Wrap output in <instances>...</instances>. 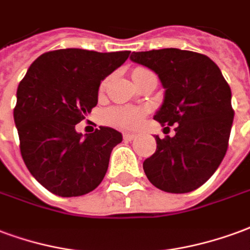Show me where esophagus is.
<instances>
[{"instance_id":"1","label":"esophagus","mask_w":250,"mask_h":250,"mask_svg":"<svg viewBox=\"0 0 250 250\" xmlns=\"http://www.w3.org/2000/svg\"><path fill=\"white\" fill-rule=\"evenodd\" d=\"M123 137L125 141H133L136 138V134H133V133H125Z\"/></svg>"}]
</instances>
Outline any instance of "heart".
I'll return each instance as SVG.
<instances>
[{"instance_id":"heart-1","label":"heart","mask_w":250,"mask_h":250,"mask_svg":"<svg viewBox=\"0 0 250 250\" xmlns=\"http://www.w3.org/2000/svg\"><path fill=\"white\" fill-rule=\"evenodd\" d=\"M149 70L144 69V67H136L132 73L133 80L134 78L143 76L145 73H147ZM107 80H105L103 83H101V87L100 90L103 92L105 86H106ZM146 114V109L144 107H125V106H118V107H112L109 109L106 113H105V121L107 124H110L113 126L117 127H125V129H133V127L138 126L143 118L145 117Z\"/></svg>"}]
</instances>
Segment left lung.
Masks as SVG:
<instances>
[{
    "mask_svg": "<svg viewBox=\"0 0 250 250\" xmlns=\"http://www.w3.org/2000/svg\"><path fill=\"white\" fill-rule=\"evenodd\" d=\"M130 60L158 74L165 96L154 120L176 132L163 140L156 136L157 149L143 164L147 180L167 193L196 190L228 150L234 117L230 87L201 53L167 48L133 52Z\"/></svg>",
    "mask_w": 250,
    "mask_h": 250,
    "instance_id": "obj_1",
    "label": "left lung"
}]
</instances>
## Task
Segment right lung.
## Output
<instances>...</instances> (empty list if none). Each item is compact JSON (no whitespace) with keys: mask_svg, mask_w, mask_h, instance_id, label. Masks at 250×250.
Segmentation results:
<instances>
[{"mask_svg":"<svg viewBox=\"0 0 250 250\" xmlns=\"http://www.w3.org/2000/svg\"><path fill=\"white\" fill-rule=\"evenodd\" d=\"M129 54L72 48L46 52L18 85L14 123L21 156L33 177L53 194L83 196L105 177L123 134L100 126L83 137L76 125L97 105L101 81Z\"/></svg>","mask_w":250,"mask_h":250,"instance_id":"add662e5","label":"right lung"}]
</instances>
